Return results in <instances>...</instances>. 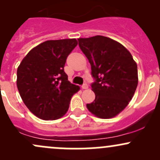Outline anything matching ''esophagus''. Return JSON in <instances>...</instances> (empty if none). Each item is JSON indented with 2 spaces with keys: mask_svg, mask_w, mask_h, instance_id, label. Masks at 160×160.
<instances>
[{
  "mask_svg": "<svg viewBox=\"0 0 160 160\" xmlns=\"http://www.w3.org/2000/svg\"><path fill=\"white\" fill-rule=\"evenodd\" d=\"M88 88H89V86H88V85L86 83H84L83 85L82 86V89H88Z\"/></svg>",
  "mask_w": 160,
  "mask_h": 160,
  "instance_id": "obj_1",
  "label": "esophagus"
}]
</instances>
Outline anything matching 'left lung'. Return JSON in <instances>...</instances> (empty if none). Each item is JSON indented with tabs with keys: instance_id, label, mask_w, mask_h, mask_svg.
I'll return each mask as SVG.
<instances>
[{
	"instance_id": "8db88e82",
	"label": "left lung",
	"mask_w": 160,
	"mask_h": 160,
	"mask_svg": "<svg viewBox=\"0 0 160 160\" xmlns=\"http://www.w3.org/2000/svg\"><path fill=\"white\" fill-rule=\"evenodd\" d=\"M79 47L91 65L95 99L87 109L101 119L113 118L126 108L138 83L132 56L119 42L97 35L78 38Z\"/></svg>"
}]
</instances>
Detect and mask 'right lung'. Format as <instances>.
<instances>
[{
	"label": "right lung",
	"instance_id": "right-lung-1",
	"mask_svg": "<svg viewBox=\"0 0 160 160\" xmlns=\"http://www.w3.org/2000/svg\"><path fill=\"white\" fill-rule=\"evenodd\" d=\"M77 45L75 38L47 40L31 49L18 67L20 96L38 118H61L68 110L71 97L80 90L64 71L67 57Z\"/></svg>",
	"mask_w": 160,
	"mask_h": 160
}]
</instances>
